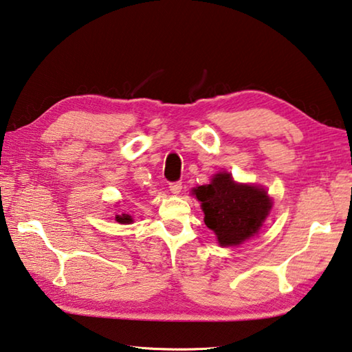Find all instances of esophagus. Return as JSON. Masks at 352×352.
I'll return each mask as SVG.
<instances>
[{
	"mask_svg": "<svg viewBox=\"0 0 352 352\" xmlns=\"http://www.w3.org/2000/svg\"><path fill=\"white\" fill-rule=\"evenodd\" d=\"M182 188H183V186H182L180 182H175V183H170V184H169V189H170V192H172V194H174V195L180 194Z\"/></svg>",
	"mask_w": 352,
	"mask_h": 352,
	"instance_id": "34e87169",
	"label": "esophagus"
}]
</instances>
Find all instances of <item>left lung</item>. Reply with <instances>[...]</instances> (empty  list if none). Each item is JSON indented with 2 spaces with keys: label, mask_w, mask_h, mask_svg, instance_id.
<instances>
[{
  "label": "left lung",
  "mask_w": 352,
  "mask_h": 352,
  "mask_svg": "<svg viewBox=\"0 0 352 352\" xmlns=\"http://www.w3.org/2000/svg\"><path fill=\"white\" fill-rule=\"evenodd\" d=\"M194 195L201 201L206 226L223 247L239 245L258 233L273 206L263 188L236 183L229 172H218Z\"/></svg>",
  "instance_id": "1"
}]
</instances>
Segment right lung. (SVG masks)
I'll use <instances>...</instances> for the list:
<instances>
[{
    "label": "right lung",
    "mask_w": 352,
    "mask_h": 352,
    "mask_svg": "<svg viewBox=\"0 0 352 352\" xmlns=\"http://www.w3.org/2000/svg\"><path fill=\"white\" fill-rule=\"evenodd\" d=\"M116 221L120 224H129V223H133V218L126 215V213H122V215H116Z\"/></svg>",
    "instance_id": "right-lung-1"
}]
</instances>
